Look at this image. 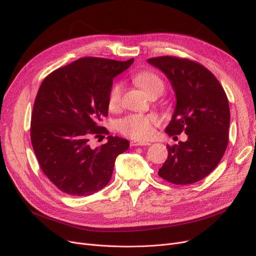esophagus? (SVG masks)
<instances>
[{
	"label": "esophagus",
	"instance_id": "esophagus-1",
	"mask_svg": "<svg viewBox=\"0 0 256 256\" xmlns=\"http://www.w3.org/2000/svg\"><path fill=\"white\" fill-rule=\"evenodd\" d=\"M131 146H133V147H136V146H149L151 144L150 142H138V140H132L130 142Z\"/></svg>",
	"mask_w": 256,
	"mask_h": 256
}]
</instances>
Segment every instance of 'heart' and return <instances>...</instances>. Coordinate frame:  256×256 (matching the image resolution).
Segmentation results:
<instances>
[{"label":"heart","mask_w":256,"mask_h":256,"mask_svg":"<svg viewBox=\"0 0 256 256\" xmlns=\"http://www.w3.org/2000/svg\"><path fill=\"white\" fill-rule=\"evenodd\" d=\"M134 80L150 96H160L164 90V81L154 72H140L134 77ZM124 85L122 82H116L112 85L108 94V105L112 109H116L120 105ZM157 123L158 118L152 114H130L118 120V129L124 136L133 140H148L153 136L154 127Z\"/></svg>","instance_id":"1"}]
</instances>
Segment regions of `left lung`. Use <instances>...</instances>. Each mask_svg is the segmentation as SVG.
<instances>
[{
	"label": "left lung",
	"instance_id": "8db88e82",
	"mask_svg": "<svg viewBox=\"0 0 256 256\" xmlns=\"http://www.w3.org/2000/svg\"><path fill=\"white\" fill-rule=\"evenodd\" d=\"M172 85L176 105L166 134L184 131L186 142L166 149L168 160L158 175L174 184H194L210 174L228 144L230 110L227 96L212 72L188 59L172 56L150 58Z\"/></svg>",
	"mask_w": 256,
	"mask_h": 256
}]
</instances>
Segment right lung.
Returning a JSON list of instances; mask_svg holds the SVG:
<instances>
[{"label": "right lung", "mask_w": 256, "mask_h": 256, "mask_svg": "<svg viewBox=\"0 0 256 256\" xmlns=\"http://www.w3.org/2000/svg\"><path fill=\"white\" fill-rule=\"evenodd\" d=\"M134 62L84 57L51 72L42 83L31 118V142L44 174L62 192L90 196L112 178L116 157L129 142L107 136L92 148V136L108 134L101 120L108 114L114 79Z\"/></svg>", "instance_id": "obj_1"}]
</instances>
